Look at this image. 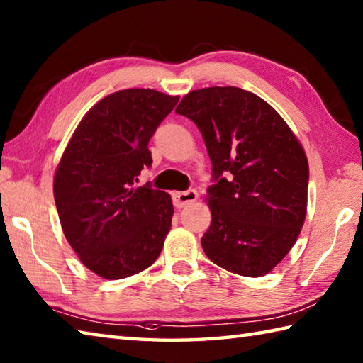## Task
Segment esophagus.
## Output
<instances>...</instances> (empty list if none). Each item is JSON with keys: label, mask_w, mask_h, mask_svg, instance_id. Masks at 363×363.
Returning <instances> with one entry per match:
<instances>
[{"label": "esophagus", "mask_w": 363, "mask_h": 363, "mask_svg": "<svg viewBox=\"0 0 363 363\" xmlns=\"http://www.w3.org/2000/svg\"><path fill=\"white\" fill-rule=\"evenodd\" d=\"M198 199V191L194 189L184 190V191H174L173 194V204L176 207H184Z\"/></svg>", "instance_id": "esophagus-1"}]
</instances>
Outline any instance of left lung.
Wrapping results in <instances>:
<instances>
[{
    "label": "left lung",
    "mask_w": 363,
    "mask_h": 363,
    "mask_svg": "<svg viewBox=\"0 0 363 363\" xmlns=\"http://www.w3.org/2000/svg\"><path fill=\"white\" fill-rule=\"evenodd\" d=\"M176 113L198 126L212 162L206 256L242 276L272 272L306 218L309 164L303 146L272 106L238 87L190 91Z\"/></svg>",
    "instance_id": "left-lung-1"
}]
</instances>
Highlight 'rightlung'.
Returning a JSON list of instances; mask_svg holds the SVG:
<instances>
[{"mask_svg": "<svg viewBox=\"0 0 363 363\" xmlns=\"http://www.w3.org/2000/svg\"><path fill=\"white\" fill-rule=\"evenodd\" d=\"M177 96L128 89L103 98L76 128L54 176V201L68 243L104 279L152 265L172 226V198L151 182L150 138Z\"/></svg>", "mask_w": 363, "mask_h": 363, "instance_id": "obj_1", "label": "right lung"}]
</instances>
